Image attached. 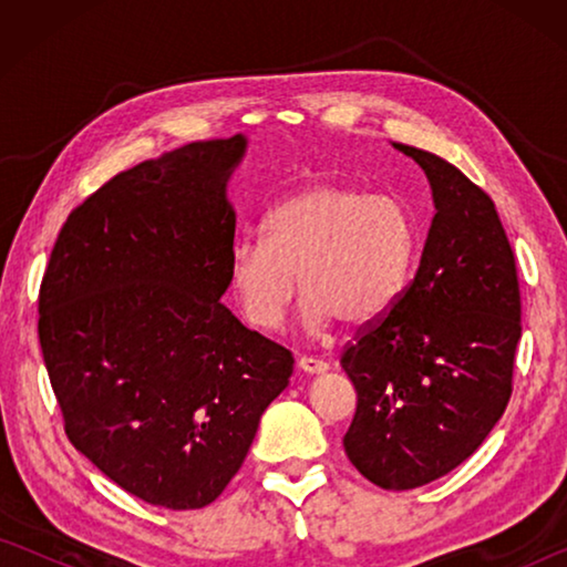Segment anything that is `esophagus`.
Instances as JSON below:
<instances>
[{
	"label": "esophagus",
	"mask_w": 567,
	"mask_h": 567,
	"mask_svg": "<svg viewBox=\"0 0 567 567\" xmlns=\"http://www.w3.org/2000/svg\"><path fill=\"white\" fill-rule=\"evenodd\" d=\"M297 368L307 372V375H324V372L330 370V364L322 360H315V358H300L297 360Z\"/></svg>",
	"instance_id": "esophagus-1"
}]
</instances>
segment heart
Returning a JSON list of instances; mask_svg holds the SVG:
<instances>
[{"instance_id": "b5f03b06", "label": "heart", "mask_w": 567, "mask_h": 567, "mask_svg": "<svg viewBox=\"0 0 567 567\" xmlns=\"http://www.w3.org/2000/svg\"><path fill=\"white\" fill-rule=\"evenodd\" d=\"M420 243V219L405 199L310 182L267 213L262 239L233 247L229 287L245 320L262 332L282 324L297 277L307 332L324 334L340 320L368 328L405 297Z\"/></svg>"}]
</instances>
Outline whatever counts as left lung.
Wrapping results in <instances>:
<instances>
[{"label":"left lung","mask_w":567,"mask_h":567,"mask_svg":"<svg viewBox=\"0 0 567 567\" xmlns=\"http://www.w3.org/2000/svg\"><path fill=\"white\" fill-rule=\"evenodd\" d=\"M392 147L425 172L435 217L405 297L342 352L358 390L342 445L370 483L412 491L465 463L503 417L520 287L493 199L433 152Z\"/></svg>","instance_id":"8db88e82"}]
</instances>
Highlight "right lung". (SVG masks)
<instances>
[{
	"mask_svg": "<svg viewBox=\"0 0 567 567\" xmlns=\"http://www.w3.org/2000/svg\"><path fill=\"white\" fill-rule=\"evenodd\" d=\"M245 134L127 172L66 217L40 290V344L72 445L122 491L197 511L245 463L292 354L219 302Z\"/></svg>",
	"mask_w": 567,
	"mask_h": 567,
	"instance_id": "add662e5",
	"label": "right lung"
}]
</instances>
